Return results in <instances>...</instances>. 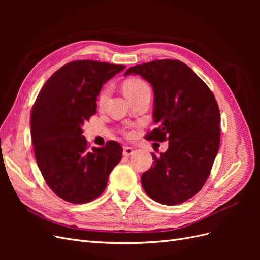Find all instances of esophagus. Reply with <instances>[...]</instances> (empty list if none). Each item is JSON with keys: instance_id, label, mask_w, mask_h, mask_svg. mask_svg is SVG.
Listing matches in <instances>:
<instances>
[{"instance_id": "esophagus-1", "label": "esophagus", "mask_w": 260, "mask_h": 260, "mask_svg": "<svg viewBox=\"0 0 260 260\" xmlns=\"http://www.w3.org/2000/svg\"><path fill=\"white\" fill-rule=\"evenodd\" d=\"M133 153H135V151H133L132 147H123L122 154H123L124 157H129V156H131Z\"/></svg>"}]
</instances>
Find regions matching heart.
<instances>
[{"mask_svg":"<svg viewBox=\"0 0 260 260\" xmlns=\"http://www.w3.org/2000/svg\"><path fill=\"white\" fill-rule=\"evenodd\" d=\"M145 91H149V86L145 81H143L142 79H139V78H130V79H128L123 84V92L128 99L136 96L138 94ZM108 94H109V86H105V88L101 91L99 95V99H98L99 106H102L105 103Z\"/></svg>","mask_w":260,"mask_h":260,"instance_id":"heart-1","label":"heart"}]
</instances>
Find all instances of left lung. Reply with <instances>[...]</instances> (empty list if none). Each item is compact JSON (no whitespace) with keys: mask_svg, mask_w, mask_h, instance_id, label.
<instances>
[{"mask_svg":"<svg viewBox=\"0 0 260 260\" xmlns=\"http://www.w3.org/2000/svg\"><path fill=\"white\" fill-rule=\"evenodd\" d=\"M152 85L154 122L145 139L168 149L152 154L154 165L141 182L145 193L164 205L175 206L199 193L210 174L220 144V113L214 94L184 62L160 59L130 67Z\"/></svg>","mask_w":260,"mask_h":260,"instance_id":"8db88e82","label":"left lung"}]
</instances>
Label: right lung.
I'll return each mask as SVG.
<instances>
[{"label": "right lung", "mask_w": 260, "mask_h": 260, "mask_svg": "<svg viewBox=\"0 0 260 260\" xmlns=\"http://www.w3.org/2000/svg\"><path fill=\"white\" fill-rule=\"evenodd\" d=\"M125 66L75 60L45 82L31 111V139L45 182L60 199L89 203L104 192L108 176L121 160L116 141L89 149L82 127L96 113L102 86Z\"/></svg>", "instance_id": "obj_1"}]
</instances>
